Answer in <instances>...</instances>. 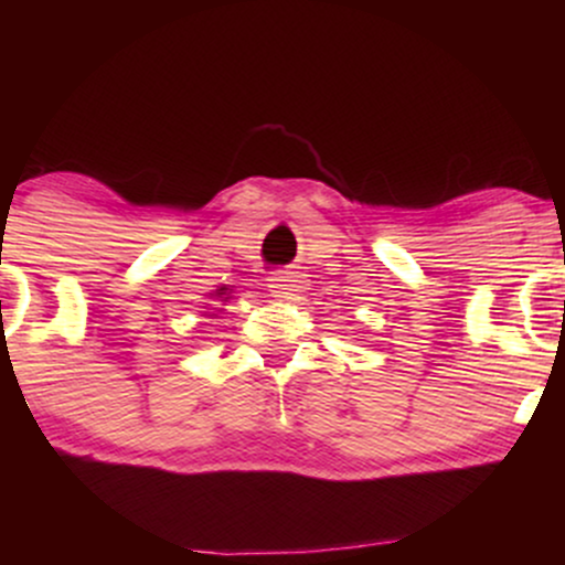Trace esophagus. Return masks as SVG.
I'll return each instance as SVG.
<instances>
[{
	"instance_id": "1",
	"label": "esophagus",
	"mask_w": 565,
	"mask_h": 565,
	"mask_svg": "<svg viewBox=\"0 0 565 565\" xmlns=\"http://www.w3.org/2000/svg\"><path fill=\"white\" fill-rule=\"evenodd\" d=\"M270 291L278 300H291V297L305 291V278L297 270H278V274L270 276Z\"/></svg>"
}]
</instances>
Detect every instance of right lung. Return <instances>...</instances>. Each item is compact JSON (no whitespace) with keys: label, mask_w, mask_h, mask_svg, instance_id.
Returning a JSON list of instances; mask_svg holds the SVG:
<instances>
[{"label":"right lung","mask_w":565,"mask_h":565,"mask_svg":"<svg viewBox=\"0 0 565 565\" xmlns=\"http://www.w3.org/2000/svg\"><path fill=\"white\" fill-rule=\"evenodd\" d=\"M217 295H225V291H223V289H220V291H217Z\"/></svg>","instance_id":"obj_1"}]
</instances>
